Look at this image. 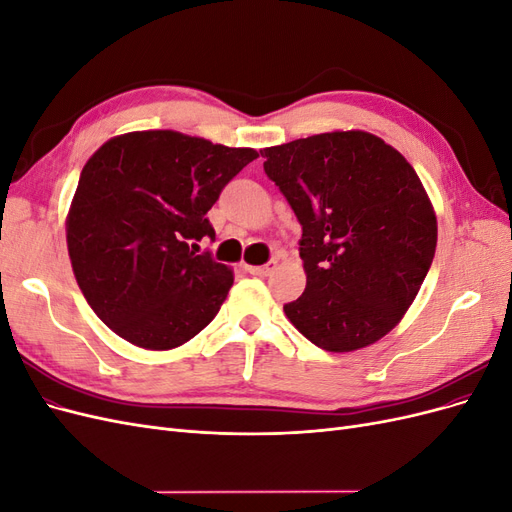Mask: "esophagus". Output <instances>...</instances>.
<instances>
[{
	"label": "esophagus",
	"instance_id": "obj_1",
	"mask_svg": "<svg viewBox=\"0 0 512 512\" xmlns=\"http://www.w3.org/2000/svg\"><path fill=\"white\" fill-rule=\"evenodd\" d=\"M275 267H277V260H269L267 265H260V267H252V265H247V267H245V271H247V273H252V275L267 277V275H271V273L275 271Z\"/></svg>",
	"mask_w": 512,
	"mask_h": 512
}]
</instances>
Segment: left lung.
<instances>
[{
    "mask_svg": "<svg viewBox=\"0 0 512 512\" xmlns=\"http://www.w3.org/2000/svg\"><path fill=\"white\" fill-rule=\"evenodd\" d=\"M303 226L305 292L284 305L309 342L352 352L393 331L416 299L438 222L416 170L376 134L335 130L260 149Z\"/></svg>",
    "mask_w": 512,
    "mask_h": 512,
    "instance_id": "8db88e82",
    "label": "left lung"
}]
</instances>
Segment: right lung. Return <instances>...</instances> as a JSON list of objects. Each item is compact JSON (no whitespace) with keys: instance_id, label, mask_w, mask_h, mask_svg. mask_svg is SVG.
I'll list each match as a JSON object with an SVG mask.
<instances>
[{"instance_id":"obj_1","label":"right lung","mask_w":512,"mask_h":512,"mask_svg":"<svg viewBox=\"0 0 512 512\" xmlns=\"http://www.w3.org/2000/svg\"><path fill=\"white\" fill-rule=\"evenodd\" d=\"M258 158L175 130L113 136L83 166L66 218L72 271L108 329L145 350H170L203 331L235 282L198 254L215 239L207 211Z\"/></svg>"}]
</instances>
